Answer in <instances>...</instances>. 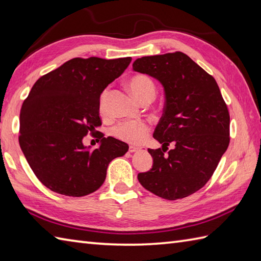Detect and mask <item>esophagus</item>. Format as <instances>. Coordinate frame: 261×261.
Here are the masks:
<instances>
[{"label":"esophagus","instance_id":"1","mask_svg":"<svg viewBox=\"0 0 261 261\" xmlns=\"http://www.w3.org/2000/svg\"><path fill=\"white\" fill-rule=\"evenodd\" d=\"M140 150H142V148L135 147V146H130V148H129L130 152H137V151H140Z\"/></svg>","mask_w":261,"mask_h":261}]
</instances>
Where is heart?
<instances>
[{
  "label": "heart",
  "instance_id": "1",
  "mask_svg": "<svg viewBox=\"0 0 261 261\" xmlns=\"http://www.w3.org/2000/svg\"><path fill=\"white\" fill-rule=\"evenodd\" d=\"M127 87L134 96L140 103L151 102L156 95V85L153 81L145 74H136L131 76L126 82ZM105 96V92L102 95V101ZM102 108V107H101ZM149 125L143 121L131 120L121 122L113 127V135L125 142L132 145H139L149 135Z\"/></svg>",
  "mask_w": 261,
  "mask_h": 261
}]
</instances>
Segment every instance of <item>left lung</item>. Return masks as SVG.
<instances>
[{
  "instance_id": "1",
  "label": "left lung",
  "mask_w": 261,
  "mask_h": 261,
  "mask_svg": "<svg viewBox=\"0 0 261 261\" xmlns=\"http://www.w3.org/2000/svg\"><path fill=\"white\" fill-rule=\"evenodd\" d=\"M132 69L153 77L165 92L164 113L153 132L163 149H148L152 168L138 179L169 201L190 196L212 177L230 142V115L220 88L180 51L138 58ZM170 142L175 148L165 156Z\"/></svg>"
}]
</instances>
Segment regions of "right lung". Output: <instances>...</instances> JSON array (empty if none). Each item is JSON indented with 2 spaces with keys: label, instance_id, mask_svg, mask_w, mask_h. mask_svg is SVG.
Wrapping results in <instances>:
<instances>
[{
  "label": "right lung",
  "instance_id": "obj_1",
  "mask_svg": "<svg viewBox=\"0 0 261 261\" xmlns=\"http://www.w3.org/2000/svg\"><path fill=\"white\" fill-rule=\"evenodd\" d=\"M131 57L73 58L32 86L20 112L19 143L37 178L53 192L81 197L105 180L109 164L129 146L101 135L98 148L83 138L101 125L99 96Z\"/></svg>",
  "mask_w": 261,
  "mask_h": 261
}]
</instances>
